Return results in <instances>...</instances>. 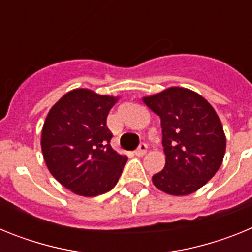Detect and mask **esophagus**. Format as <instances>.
Instances as JSON below:
<instances>
[{
  "mask_svg": "<svg viewBox=\"0 0 252 252\" xmlns=\"http://www.w3.org/2000/svg\"><path fill=\"white\" fill-rule=\"evenodd\" d=\"M146 150H148V145H146L145 142H141L139 145V148L135 150V154H136L137 157H142V155H145Z\"/></svg>",
  "mask_w": 252,
  "mask_h": 252,
  "instance_id": "esophagus-1",
  "label": "esophagus"
}]
</instances>
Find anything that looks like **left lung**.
<instances>
[{
    "label": "left lung",
    "mask_w": 252,
    "mask_h": 252,
    "mask_svg": "<svg viewBox=\"0 0 252 252\" xmlns=\"http://www.w3.org/2000/svg\"><path fill=\"white\" fill-rule=\"evenodd\" d=\"M144 103L161 120L165 166L154 186L173 195H187L217 173L226 151V136L213 107L193 91L171 87Z\"/></svg>",
    "instance_id": "1"
}]
</instances>
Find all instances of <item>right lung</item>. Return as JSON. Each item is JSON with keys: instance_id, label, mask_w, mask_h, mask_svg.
<instances>
[{"instance_id": "1", "label": "right lung", "mask_w": 252, "mask_h": 252, "mask_svg": "<svg viewBox=\"0 0 252 252\" xmlns=\"http://www.w3.org/2000/svg\"><path fill=\"white\" fill-rule=\"evenodd\" d=\"M117 98L90 90L63 95L46 116L41 150L51 175L75 194L94 197L119 182L127 157L111 148L107 115Z\"/></svg>"}]
</instances>
